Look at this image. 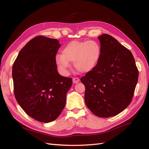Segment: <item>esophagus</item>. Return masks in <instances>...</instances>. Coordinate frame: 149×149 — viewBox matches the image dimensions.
Segmentation results:
<instances>
[{"label":"esophagus","instance_id":"esophagus-1","mask_svg":"<svg viewBox=\"0 0 149 149\" xmlns=\"http://www.w3.org/2000/svg\"><path fill=\"white\" fill-rule=\"evenodd\" d=\"M79 79L78 78H73V82L74 83L76 84V83H79Z\"/></svg>","mask_w":149,"mask_h":149}]
</instances>
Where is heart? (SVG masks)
Listing matches in <instances>:
<instances>
[{"mask_svg": "<svg viewBox=\"0 0 149 149\" xmlns=\"http://www.w3.org/2000/svg\"><path fill=\"white\" fill-rule=\"evenodd\" d=\"M101 53V47L97 42L73 40L63 48L61 54L56 56V63L62 71L66 72L70 66V62H74L76 70L86 73L96 66Z\"/></svg>", "mask_w": 149, "mask_h": 149, "instance_id": "b5f03b06", "label": "heart"}]
</instances>
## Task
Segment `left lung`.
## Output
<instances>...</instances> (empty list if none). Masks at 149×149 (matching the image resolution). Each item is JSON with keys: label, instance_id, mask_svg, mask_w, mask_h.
<instances>
[{"label": "left lung", "instance_id": "left-lung-1", "mask_svg": "<svg viewBox=\"0 0 149 149\" xmlns=\"http://www.w3.org/2000/svg\"><path fill=\"white\" fill-rule=\"evenodd\" d=\"M98 38L102 50L100 60L81 81L89 109L98 117L109 118L123 111L132 101L139 71L129 49L108 34Z\"/></svg>", "mask_w": 149, "mask_h": 149}]
</instances>
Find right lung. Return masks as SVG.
Wrapping results in <instances>:
<instances>
[{
	"label": "right lung",
	"instance_id": "add662e5",
	"mask_svg": "<svg viewBox=\"0 0 149 149\" xmlns=\"http://www.w3.org/2000/svg\"><path fill=\"white\" fill-rule=\"evenodd\" d=\"M56 39L36 37L20 51L12 66L13 91L26 114L41 123L55 120L66 104L72 78L57 71Z\"/></svg>",
	"mask_w": 149,
	"mask_h": 149
}]
</instances>
